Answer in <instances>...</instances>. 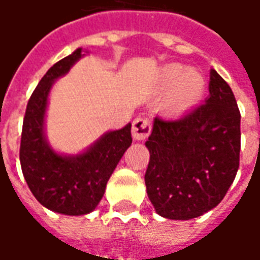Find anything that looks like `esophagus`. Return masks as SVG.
<instances>
[{"label":"esophagus","instance_id":"esophagus-1","mask_svg":"<svg viewBox=\"0 0 260 260\" xmlns=\"http://www.w3.org/2000/svg\"><path fill=\"white\" fill-rule=\"evenodd\" d=\"M151 133V120L148 117H137L133 121V134L134 140H146Z\"/></svg>","mask_w":260,"mask_h":260}]
</instances>
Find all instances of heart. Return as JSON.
Segmentation results:
<instances>
[{"instance_id": "b5f03b06", "label": "heart", "mask_w": 260, "mask_h": 260, "mask_svg": "<svg viewBox=\"0 0 260 260\" xmlns=\"http://www.w3.org/2000/svg\"><path fill=\"white\" fill-rule=\"evenodd\" d=\"M161 85L171 89L168 106L173 110H184L201 99L205 90V80L200 72L180 65H170L161 73Z\"/></svg>"}]
</instances>
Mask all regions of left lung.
Here are the masks:
<instances>
[{
	"instance_id": "1",
	"label": "left lung",
	"mask_w": 260,
	"mask_h": 260,
	"mask_svg": "<svg viewBox=\"0 0 260 260\" xmlns=\"http://www.w3.org/2000/svg\"><path fill=\"white\" fill-rule=\"evenodd\" d=\"M209 98L181 119L155 117L144 175L157 214L192 219L215 208L239 168L241 113L232 89L211 69Z\"/></svg>"
}]
</instances>
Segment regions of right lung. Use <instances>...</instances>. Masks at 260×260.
<instances>
[{"mask_svg": "<svg viewBox=\"0 0 260 260\" xmlns=\"http://www.w3.org/2000/svg\"><path fill=\"white\" fill-rule=\"evenodd\" d=\"M80 56L79 48L41 79L26 105L19 147L22 174L34 197L48 209L65 215H85L96 208L110 175L132 144V124L105 134L76 157L59 155L46 144L44 116L48 93L53 80L65 75Z\"/></svg>", "mask_w": 260, "mask_h": 260, "instance_id": "add662e5", "label": "right lung"}]
</instances>
